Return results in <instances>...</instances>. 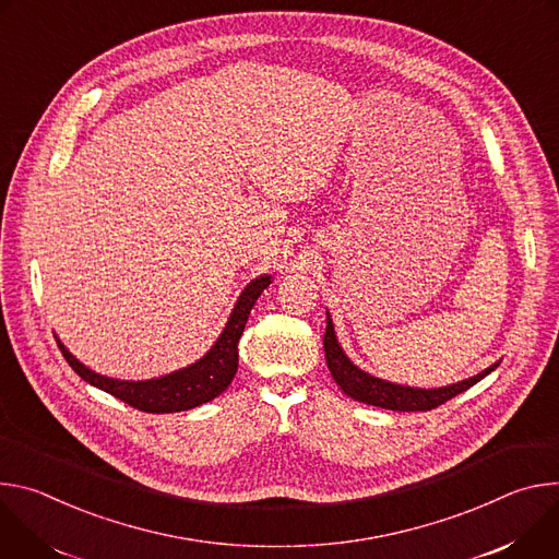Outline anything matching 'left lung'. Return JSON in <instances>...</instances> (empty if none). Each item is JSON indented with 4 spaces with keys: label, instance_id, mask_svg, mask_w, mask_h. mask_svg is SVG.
<instances>
[{
    "label": "left lung",
    "instance_id": "left-lung-1",
    "mask_svg": "<svg viewBox=\"0 0 559 559\" xmlns=\"http://www.w3.org/2000/svg\"><path fill=\"white\" fill-rule=\"evenodd\" d=\"M324 353H326V364L333 380L337 382V386L353 400L370 404V406H380V408H389V411H430L438 408L440 404L453 400L455 395L464 393L466 389H471L473 384H477L479 380H484L490 370H495L500 366L492 364L481 373L444 386V389H413V386H402V384H393V382H384L380 378H373L364 373L361 368H357L346 353L342 350L337 337H335V329H333V320L326 313V333H324Z\"/></svg>",
    "mask_w": 559,
    "mask_h": 559
}]
</instances>
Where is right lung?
Masks as SVG:
<instances>
[{
  "mask_svg": "<svg viewBox=\"0 0 559 559\" xmlns=\"http://www.w3.org/2000/svg\"><path fill=\"white\" fill-rule=\"evenodd\" d=\"M269 284H271V275H260L251 284H248L241 290V295L233 308V313H230L222 335L213 344V348L195 364L186 366L181 370H175V373L164 376V378L144 380V382L112 380V378L99 376V373H95V370L86 368L80 359H75L69 353V348L59 340H57V346L84 382L106 391L108 395L121 400L123 404H129L144 413L189 411V408H195L200 404L215 400L233 382V378L237 373L239 337L243 333L248 316H251V308L255 306L258 297L264 293V288Z\"/></svg>",
  "mask_w": 559,
  "mask_h": 559,
  "instance_id": "add662e5",
  "label": "right lung"
}]
</instances>
